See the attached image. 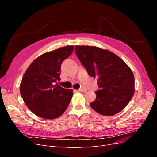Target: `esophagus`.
<instances>
[{"label": "esophagus", "instance_id": "esophagus-1", "mask_svg": "<svg viewBox=\"0 0 157 157\" xmlns=\"http://www.w3.org/2000/svg\"><path fill=\"white\" fill-rule=\"evenodd\" d=\"M78 92H86V90L84 88H79L78 90Z\"/></svg>", "mask_w": 157, "mask_h": 157}]
</instances>
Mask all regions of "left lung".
<instances>
[{"instance_id":"1","label":"left lung","mask_w":157,"mask_h":157,"mask_svg":"<svg viewBox=\"0 0 157 157\" xmlns=\"http://www.w3.org/2000/svg\"><path fill=\"white\" fill-rule=\"evenodd\" d=\"M75 53L90 77L98 78L99 89L91 107L101 115L121 112L134 93L132 70L113 52L94 46H75Z\"/></svg>"}]
</instances>
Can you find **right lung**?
Returning <instances> with one entry per match:
<instances>
[{"mask_svg":"<svg viewBox=\"0 0 157 157\" xmlns=\"http://www.w3.org/2000/svg\"><path fill=\"white\" fill-rule=\"evenodd\" d=\"M74 46L47 52L34 60L23 76L20 94L27 107L36 116L54 119L69 106L73 90L56 84L60 80L61 65L72 54Z\"/></svg>","mask_w":157,"mask_h":157,"instance_id":"add662e5","label":"right lung"}]
</instances>
